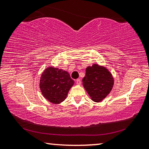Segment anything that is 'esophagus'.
<instances>
[{
	"instance_id": "obj_1",
	"label": "esophagus",
	"mask_w": 149,
	"mask_h": 149,
	"mask_svg": "<svg viewBox=\"0 0 149 149\" xmlns=\"http://www.w3.org/2000/svg\"><path fill=\"white\" fill-rule=\"evenodd\" d=\"M76 84L77 85H81V80L80 79H77L76 80Z\"/></svg>"
}]
</instances>
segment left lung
Instances as JSON below:
<instances>
[{"label":"left lung","instance_id":"obj_1","mask_svg":"<svg viewBox=\"0 0 149 149\" xmlns=\"http://www.w3.org/2000/svg\"><path fill=\"white\" fill-rule=\"evenodd\" d=\"M83 85L91 99L99 102L111 91L114 79L112 74L104 67L94 64L87 68Z\"/></svg>","mask_w":149,"mask_h":149}]
</instances>
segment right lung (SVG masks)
<instances>
[{
  "label": "right lung",
  "instance_id": "right-lung-1",
  "mask_svg": "<svg viewBox=\"0 0 149 149\" xmlns=\"http://www.w3.org/2000/svg\"><path fill=\"white\" fill-rule=\"evenodd\" d=\"M74 84L67 72L49 67L41 75L40 89L45 99L54 104H59L65 99Z\"/></svg>",
  "mask_w": 149,
  "mask_h": 149
}]
</instances>
